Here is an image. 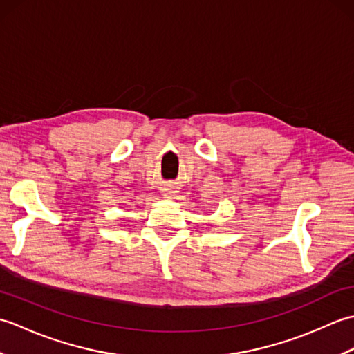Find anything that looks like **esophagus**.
Listing matches in <instances>:
<instances>
[{
	"mask_svg": "<svg viewBox=\"0 0 354 354\" xmlns=\"http://www.w3.org/2000/svg\"><path fill=\"white\" fill-rule=\"evenodd\" d=\"M162 193H164V196H171V194L175 193V190H173V189H169V187H167V189H164V190H162Z\"/></svg>",
	"mask_w": 354,
	"mask_h": 354,
	"instance_id": "obj_1",
	"label": "esophagus"
}]
</instances>
